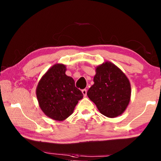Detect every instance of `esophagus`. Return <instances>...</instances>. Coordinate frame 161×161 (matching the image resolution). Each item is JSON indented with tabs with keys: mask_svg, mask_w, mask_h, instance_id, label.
I'll use <instances>...</instances> for the list:
<instances>
[{
	"mask_svg": "<svg viewBox=\"0 0 161 161\" xmlns=\"http://www.w3.org/2000/svg\"><path fill=\"white\" fill-rule=\"evenodd\" d=\"M81 92H82V94H83V95H84V97H86V93H87V91H86V89H82V91H81Z\"/></svg>",
	"mask_w": 161,
	"mask_h": 161,
	"instance_id": "1",
	"label": "esophagus"
}]
</instances>
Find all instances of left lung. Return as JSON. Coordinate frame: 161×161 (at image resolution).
<instances>
[{
    "label": "left lung",
    "mask_w": 161,
    "mask_h": 161,
    "mask_svg": "<svg viewBox=\"0 0 161 161\" xmlns=\"http://www.w3.org/2000/svg\"><path fill=\"white\" fill-rule=\"evenodd\" d=\"M94 84L87 96L96 104L100 113L114 118L124 112L130 99V84L126 75L110 62L96 68Z\"/></svg>",
    "instance_id": "obj_1"
}]
</instances>
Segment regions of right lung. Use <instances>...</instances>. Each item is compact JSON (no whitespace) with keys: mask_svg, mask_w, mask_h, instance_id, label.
Returning <instances> with one entry per match:
<instances>
[{"mask_svg":"<svg viewBox=\"0 0 161 161\" xmlns=\"http://www.w3.org/2000/svg\"><path fill=\"white\" fill-rule=\"evenodd\" d=\"M66 70L64 64L53 65L42 76L36 89L40 108L46 116L56 121L68 118L83 98L72 77L65 74Z\"/></svg>","mask_w":161,"mask_h":161,"instance_id":"obj_1","label":"right lung"}]
</instances>
